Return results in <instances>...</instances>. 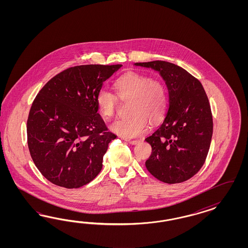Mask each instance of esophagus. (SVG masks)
<instances>
[{
	"label": "esophagus",
	"mask_w": 248,
	"mask_h": 248,
	"mask_svg": "<svg viewBox=\"0 0 248 248\" xmlns=\"http://www.w3.org/2000/svg\"><path fill=\"white\" fill-rule=\"evenodd\" d=\"M126 142H128L129 143H131V144H136V143H138L139 141H138V140H132V139H128V140H126Z\"/></svg>",
	"instance_id": "34e87169"
}]
</instances>
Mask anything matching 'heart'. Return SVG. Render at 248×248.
<instances>
[{
  "label": "heart",
  "instance_id": "1",
  "mask_svg": "<svg viewBox=\"0 0 248 248\" xmlns=\"http://www.w3.org/2000/svg\"><path fill=\"white\" fill-rule=\"evenodd\" d=\"M113 89L121 100H131V115L119 118L110 125L114 134L124 138L136 137L147 131L149 120L155 124L165 115L168 93L163 81L145 75L129 73L114 82ZM116 96L104 88L98 91L95 103L103 118L109 119L114 115L118 104Z\"/></svg>",
  "mask_w": 248,
  "mask_h": 248
}]
</instances>
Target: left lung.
Here are the masks:
<instances>
[{
    "instance_id": "obj_1",
    "label": "left lung",
    "mask_w": 248,
    "mask_h": 248,
    "mask_svg": "<svg viewBox=\"0 0 248 248\" xmlns=\"http://www.w3.org/2000/svg\"><path fill=\"white\" fill-rule=\"evenodd\" d=\"M135 64L158 71L169 94L165 120L145 138L152 146L145 166L153 176L166 184L188 180L204 164L213 135L210 104L203 85L172 62L153 61Z\"/></svg>"
}]
</instances>
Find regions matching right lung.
<instances>
[{
	"mask_svg": "<svg viewBox=\"0 0 248 248\" xmlns=\"http://www.w3.org/2000/svg\"><path fill=\"white\" fill-rule=\"evenodd\" d=\"M122 64H86L53 76L38 93L27 119V143L38 170L53 185L79 188L103 167L108 131L95 97Z\"/></svg>",
	"mask_w": 248,
	"mask_h": 248,
	"instance_id": "right-lung-1",
	"label": "right lung"
}]
</instances>
